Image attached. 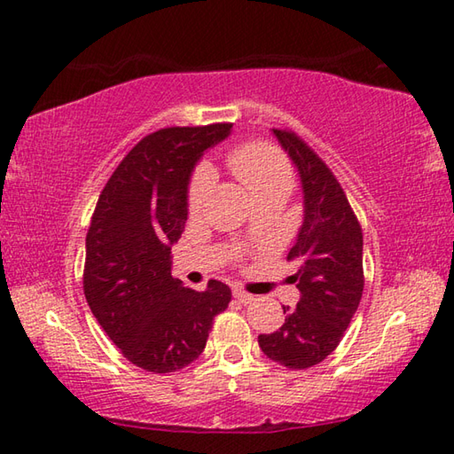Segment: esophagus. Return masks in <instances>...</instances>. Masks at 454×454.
<instances>
[{
    "label": "esophagus",
    "instance_id": "obj_1",
    "mask_svg": "<svg viewBox=\"0 0 454 454\" xmlns=\"http://www.w3.org/2000/svg\"><path fill=\"white\" fill-rule=\"evenodd\" d=\"M234 296H236L238 301H240L242 304H252V302L256 301L254 294H250V292H246V290H242V288H234Z\"/></svg>",
    "mask_w": 454,
    "mask_h": 454
}]
</instances>
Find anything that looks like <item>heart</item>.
<instances>
[{"label": "heart", "mask_w": 454, "mask_h": 454, "mask_svg": "<svg viewBox=\"0 0 454 454\" xmlns=\"http://www.w3.org/2000/svg\"><path fill=\"white\" fill-rule=\"evenodd\" d=\"M226 166L254 200L262 196L286 198L294 186V174H292L290 162L278 148L270 144L248 142L236 145L228 152ZM214 174L208 166H198L192 174L186 200L192 216L202 210Z\"/></svg>", "instance_id": "heart-1"}]
</instances>
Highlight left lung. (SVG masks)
Listing matches in <instances>:
<instances>
[{"mask_svg":"<svg viewBox=\"0 0 454 454\" xmlns=\"http://www.w3.org/2000/svg\"><path fill=\"white\" fill-rule=\"evenodd\" d=\"M298 168L304 192V222L288 260L301 301L282 306L286 320L272 334H260L264 355L302 371L325 360L350 325L363 298V228L333 170L292 129H272Z\"/></svg>","mask_w":454,"mask_h":454,"instance_id":"left-lung-1","label":"left lung"}]
</instances>
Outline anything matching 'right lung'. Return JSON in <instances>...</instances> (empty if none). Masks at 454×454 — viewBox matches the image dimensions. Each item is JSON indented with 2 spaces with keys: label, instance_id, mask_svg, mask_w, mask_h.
<instances>
[{
  "label": "right lung",
  "instance_id": "right-lung-1",
  "mask_svg": "<svg viewBox=\"0 0 454 454\" xmlns=\"http://www.w3.org/2000/svg\"><path fill=\"white\" fill-rule=\"evenodd\" d=\"M232 124L164 128L142 137L98 198L86 236L83 294L129 363L148 372L180 371L202 355L214 317L232 292H204L172 276V244L188 218V180L204 150Z\"/></svg>",
  "mask_w": 454,
  "mask_h": 454
}]
</instances>
